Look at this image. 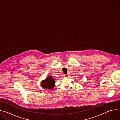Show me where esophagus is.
Listing matches in <instances>:
<instances>
[{"mask_svg":"<svg viewBox=\"0 0 120 120\" xmlns=\"http://www.w3.org/2000/svg\"><path fill=\"white\" fill-rule=\"evenodd\" d=\"M69 75L68 74H67V75H64V77H68V76H69Z\"/></svg>","mask_w":120,"mask_h":120,"instance_id":"obj_1","label":"esophagus"}]
</instances>
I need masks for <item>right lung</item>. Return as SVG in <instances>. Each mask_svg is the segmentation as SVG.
Instances as JSON below:
<instances>
[{
    "instance_id": "right-lung-1",
    "label": "right lung",
    "mask_w": 120,
    "mask_h": 120,
    "mask_svg": "<svg viewBox=\"0 0 120 120\" xmlns=\"http://www.w3.org/2000/svg\"><path fill=\"white\" fill-rule=\"evenodd\" d=\"M55 78L52 76L49 75L46 77L45 80L41 81V85L42 88L45 89H53L55 87Z\"/></svg>"
}]
</instances>
